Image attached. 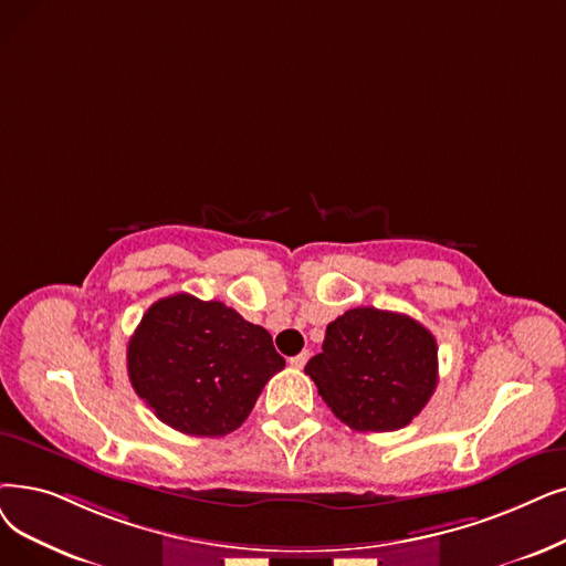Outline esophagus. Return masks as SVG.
I'll list each match as a JSON object with an SVG mask.
<instances>
[{"label":"esophagus","instance_id":"1","mask_svg":"<svg viewBox=\"0 0 566 566\" xmlns=\"http://www.w3.org/2000/svg\"><path fill=\"white\" fill-rule=\"evenodd\" d=\"M307 358H310V352H303V354H298V356H293V358L289 360V365H291V367H296V370H303L305 363H307Z\"/></svg>","mask_w":566,"mask_h":566}]
</instances>
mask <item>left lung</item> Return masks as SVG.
Masks as SVG:
<instances>
[{"instance_id": "1", "label": "left lung", "mask_w": 566, "mask_h": 566, "mask_svg": "<svg viewBox=\"0 0 566 566\" xmlns=\"http://www.w3.org/2000/svg\"><path fill=\"white\" fill-rule=\"evenodd\" d=\"M305 375L352 430H400L437 388V339L407 314L354 307L328 324Z\"/></svg>"}]
</instances>
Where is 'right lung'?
<instances>
[{"label": "right lung", "instance_id": "obj_1", "mask_svg": "<svg viewBox=\"0 0 566 566\" xmlns=\"http://www.w3.org/2000/svg\"><path fill=\"white\" fill-rule=\"evenodd\" d=\"M284 367L273 337L219 301L176 293L140 318L127 347L129 381L157 419L193 437L240 428Z\"/></svg>", "mask_w": 566, "mask_h": 566}]
</instances>
